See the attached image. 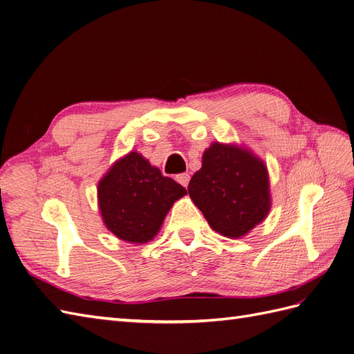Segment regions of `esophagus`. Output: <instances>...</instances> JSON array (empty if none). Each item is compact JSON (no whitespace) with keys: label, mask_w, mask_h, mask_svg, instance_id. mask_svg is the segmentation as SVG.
Wrapping results in <instances>:
<instances>
[{"label":"esophagus","mask_w":354,"mask_h":354,"mask_svg":"<svg viewBox=\"0 0 354 354\" xmlns=\"http://www.w3.org/2000/svg\"><path fill=\"white\" fill-rule=\"evenodd\" d=\"M176 180L178 181V183H180L181 186L187 187V185H189V180H190V176H189L187 173H183V174H178V176H176Z\"/></svg>","instance_id":"34e87169"}]
</instances>
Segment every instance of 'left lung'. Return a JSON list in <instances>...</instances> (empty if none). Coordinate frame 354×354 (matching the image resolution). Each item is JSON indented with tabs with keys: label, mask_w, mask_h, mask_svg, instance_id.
I'll use <instances>...</instances> for the list:
<instances>
[{
	"label": "left lung",
	"mask_w": 354,
	"mask_h": 354,
	"mask_svg": "<svg viewBox=\"0 0 354 354\" xmlns=\"http://www.w3.org/2000/svg\"><path fill=\"white\" fill-rule=\"evenodd\" d=\"M189 196L208 225L227 238H241L262 223L271 209L270 176L252 150L214 141L203 167L189 181Z\"/></svg>",
	"instance_id": "left-lung-1"
}]
</instances>
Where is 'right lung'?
<instances>
[{
  "label": "right lung",
  "mask_w": 354,
  "mask_h": 354,
  "mask_svg": "<svg viewBox=\"0 0 354 354\" xmlns=\"http://www.w3.org/2000/svg\"><path fill=\"white\" fill-rule=\"evenodd\" d=\"M97 192L104 225L132 244L153 240L171 207L187 194L136 150L114 162L98 181Z\"/></svg>",
  "instance_id": "1"
}]
</instances>
